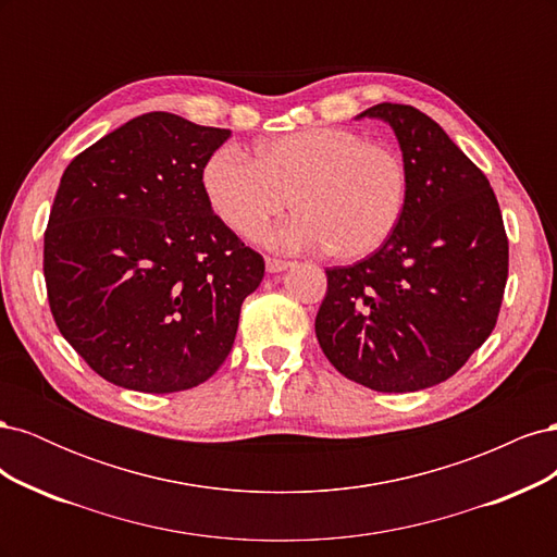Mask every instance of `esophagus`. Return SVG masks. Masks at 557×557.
<instances>
[{"instance_id":"obj_1","label":"esophagus","mask_w":557,"mask_h":557,"mask_svg":"<svg viewBox=\"0 0 557 557\" xmlns=\"http://www.w3.org/2000/svg\"><path fill=\"white\" fill-rule=\"evenodd\" d=\"M264 264H267V272L276 274V272H285V269H288L293 262L290 260H281V258H267Z\"/></svg>"}]
</instances>
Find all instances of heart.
Here are the masks:
<instances>
[{
    "mask_svg": "<svg viewBox=\"0 0 557 557\" xmlns=\"http://www.w3.org/2000/svg\"><path fill=\"white\" fill-rule=\"evenodd\" d=\"M218 218L239 237H256L293 197L297 213L264 239L283 250L327 248L336 260L379 250L407 205V164L395 148L346 127H309L258 146L213 150L201 172Z\"/></svg>",
    "mask_w": 557,
    "mask_h": 557,
    "instance_id": "b5f03b06",
    "label": "heart"
}]
</instances>
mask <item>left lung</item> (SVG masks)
I'll return each mask as SVG.
<instances>
[{"label": "left lung", "instance_id": "left-lung-1", "mask_svg": "<svg viewBox=\"0 0 557 557\" xmlns=\"http://www.w3.org/2000/svg\"><path fill=\"white\" fill-rule=\"evenodd\" d=\"M397 134L409 190L372 256L327 269L315 336L336 372L379 393L450 379L495 330L509 239L491 181L430 115L376 104Z\"/></svg>", "mask_w": 557, "mask_h": 557}]
</instances>
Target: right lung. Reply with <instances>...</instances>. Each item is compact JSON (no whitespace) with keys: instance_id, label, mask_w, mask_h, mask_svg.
I'll return each mask as SVG.
<instances>
[{"instance_id":"right-lung-1","label":"right lung","mask_w":557,"mask_h":557,"mask_svg":"<svg viewBox=\"0 0 557 557\" xmlns=\"http://www.w3.org/2000/svg\"><path fill=\"white\" fill-rule=\"evenodd\" d=\"M230 129L153 111L66 166L44 234L50 313L92 372L178 393L230 356L244 299L264 276L211 211L201 172Z\"/></svg>"}]
</instances>
